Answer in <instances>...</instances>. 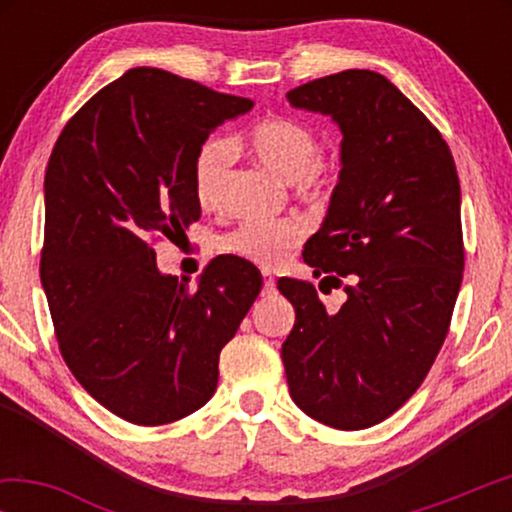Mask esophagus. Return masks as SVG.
Returning a JSON list of instances; mask_svg holds the SVG:
<instances>
[{"label":"esophagus","mask_w":512,"mask_h":512,"mask_svg":"<svg viewBox=\"0 0 512 512\" xmlns=\"http://www.w3.org/2000/svg\"><path fill=\"white\" fill-rule=\"evenodd\" d=\"M275 289H277V284H275V277H272V272L263 270V293L265 296H272Z\"/></svg>","instance_id":"1"}]
</instances>
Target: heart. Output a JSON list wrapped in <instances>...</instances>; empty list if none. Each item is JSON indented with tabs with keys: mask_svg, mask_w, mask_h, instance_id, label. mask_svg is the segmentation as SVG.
<instances>
[{
	"mask_svg": "<svg viewBox=\"0 0 512 512\" xmlns=\"http://www.w3.org/2000/svg\"><path fill=\"white\" fill-rule=\"evenodd\" d=\"M249 153L284 181H300L317 167L321 158L319 137L307 125L291 118H270L249 132ZM230 146L223 139H207L195 153L193 191L202 207H214L221 198ZM303 237V226L293 219L247 221L221 240V249L261 265L282 261Z\"/></svg>",
	"mask_w": 512,
	"mask_h": 512,
	"instance_id": "1",
	"label": "heart"
}]
</instances>
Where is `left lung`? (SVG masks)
<instances>
[{
  "label": "left lung",
  "instance_id": "left-lung-1",
  "mask_svg": "<svg viewBox=\"0 0 512 512\" xmlns=\"http://www.w3.org/2000/svg\"><path fill=\"white\" fill-rule=\"evenodd\" d=\"M286 100L342 132L338 184L303 258L314 277L349 282L338 312L312 284L277 282L296 310L286 382L317 422L368 429L415 394L450 328L464 272L457 167L429 118L370 69L310 81Z\"/></svg>",
  "mask_w": 512,
  "mask_h": 512
}]
</instances>
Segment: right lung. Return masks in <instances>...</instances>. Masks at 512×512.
<instances>
[{
    "instance_id": "1",
    "label": "right lung",
    "mask_w": 512,
    "mask_h": 512,
    "mask_svg": "<svg viewBox=\"0 0 512 512\" xmlns=\"http://www.w3.org/2000/svg\"><path fill=\"white\" fill-rule=\"evenodd\" d=\"M254 102L135 67L83 104L46 167L41 286L62 359L104 408L139 426L200 410L219 354L263 277L237 256L188 279L156 265L153 237L200 219L195 153Z\"/></svg>"
}]
</instances>
